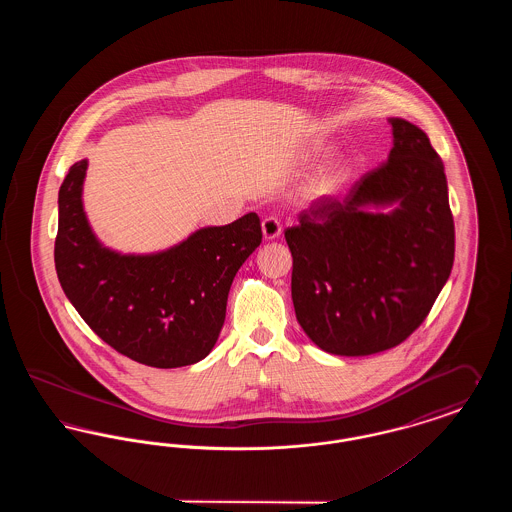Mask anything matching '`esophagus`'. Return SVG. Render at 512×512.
<instances>
[{"label": "esophagus", "instance_id": "34e87169", "mask_svg": "<svg viewBox=\"0 0 512 512\" xmlns=\"http://www.w3.org/2000/svg\"><path fill=\"white\" fill-rule=\"evenodd\" d=\"M261 228H263V238L265 240H276L282 234V224L276 217H267L263 220Z\"/></svg>", "mask_w": 512, "mask_h": 512}]
</instances>
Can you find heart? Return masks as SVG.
<instances>
[{
    "label": "heart",
    "instance_id": "heart-1",
    "mask_svg": "<svg viewBox=\"0 0 512 512\" xmlns=\"http://www.w3.org/2000/svg\"><path fill=\"white\" fill-rule=\"evenodd\" d=\"M328 155H330V147H315L313 151H309L307 163L317 165L318 161H322ZM347 180H349V167L345 163H332L330 167H324L309 180L305 192H307V197H311L315 201L330 199V197L340 194L341 188L345 186Z\"/></svg>",
    "mask_w": 512,
    "mask_h": 512
}]
</instances>
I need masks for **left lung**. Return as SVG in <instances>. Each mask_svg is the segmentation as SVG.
I'll use <instances>...</instances> for the list:
<instances>
[{
  "label": "left lung",
  "mask_w": 512,
  "mask_h": 512,
  "mask_svg": "<svg viewBox=\"0 0 512 512\" xmlns=\"http://www.w3.org/2000/svg\"><path fill=\"white\" fill-rule=\"evenodd\" d=\"M388 121V161L355 182L343 201H322L284 232L295 317L332 355L363 357L407 340L453 268L455 224L443 163L424 130Z\"/></svg>",
  "instance_id": "8db88e82"
}]
</instances>
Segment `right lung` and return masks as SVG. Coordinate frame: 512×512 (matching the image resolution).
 <instances>
[{"label":"right lung","mask_w":512,"mask_h":512,"mask_svg":"<svg viewBox=\"0 0 512 512\" xmlns=\"http://www.w3.org/2000/svg\"><path fill=\"white\" fill-rule=\"evenodd\" d=\"M88 159L74 163L59 190L55 270L78 315L122 355L155 368L194 365L219 340L236 272L259 247L255 213L205 226L180 244L122 255L99 242L86 219Z\"/></svg>","instance_id":"1"}]
</instances>
